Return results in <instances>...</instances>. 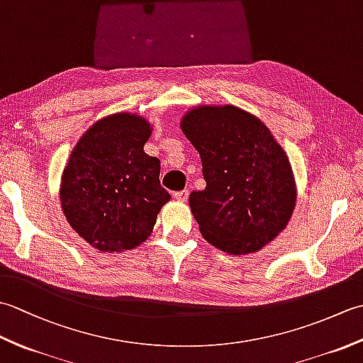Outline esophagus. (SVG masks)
Listing matches in <instances>:
<instances>
[{"instance_id":"34e87169","label":"esophagus","mask_w":363,"mask_h":363,"mask_svg":"<svg viewBox=\"0 0 363 363\" xmlns=\"http://www.w3.org/2000/svg\"><path fill=\"white\" fill-rule=\"evenodd\" d=\"M173 196H174V199H177V201H181V203L187 201V198H189V190H179V191H174Z\"/></svg>"}]
</instances>
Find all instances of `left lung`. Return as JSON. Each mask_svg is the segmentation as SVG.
Instances as JSON below:
<instances>
[{"label": "left lung", "mask_w": 363, "mask_h": 363, "mask_svg": "<svg viewBox=\"0 0 363 363\" xmlns=\"http://www.w3.org/2000/svg\"><path fill=\"white\" fill-rule=\"evenodd\" d=\"M181 128L203 162L206 189L189 198L203 237L229 254L259 251L295 209L287 154L264 123L234 106L196 107Z\"/></svg>", "instance_id": "1"}]
</instances>
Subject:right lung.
<instances>
[{
  "label": "right lung",
  "instance_id": "add662e5",
  "mask_svg": "<svg viewBox=\"0 0 363 363\" xmlns=\"http://www.w3.org/2000/svg\"><path fill=\"white\" fill-rule=\"evenodd\" d=\"M151 128L142 117L115 113L96 121L74 146L60 184L70 226L104 252L133 250L148 238L169 194L160 160L143 151Z\"/></svg>",
  "mask_w": 363,
  "mask_h": 363
}]
</instances>
